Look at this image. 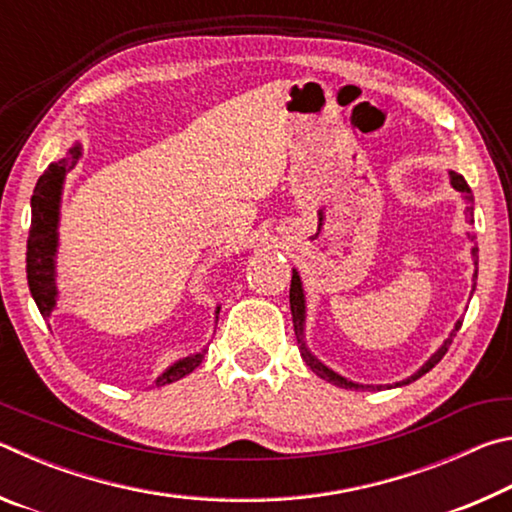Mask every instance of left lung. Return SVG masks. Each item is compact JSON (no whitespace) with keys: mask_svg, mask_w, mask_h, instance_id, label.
<instances>
[{"mask_svg":"<svg viewBox=\"0 0 512 512\" xmlns=\"http://www.w3.org/2000/svg\"><path fill=\"white\" fill-rule=\"evenodd\" d=\"M449 183H452V187L456 189V192H461L463 196H465V201L467 203H472V192H470V185L465 183V178L461 176V173H456V171H449ZM465 219L470 221V223H474V207L472 205H467L465 207ZM470 237L472 241H474V235H467ZM472 259H474V280H476V273H479V248H472ZM476 287V284H474ZM474 287H472V291H474ZM289 302H291V316H293V329H296V339H298V348H300V357L305 359V363L307 366L316 372V375L320 377V379H325V381H329V384H334V386H341V388H372V391H381V388L384 386H363V384H354V381H350V379H345V377H341L339 372H334L332 368H327L323 361H318L314 354L309 352V348H307V343H305V316H307V307H305V291H302V282H300V275H298V271L296 268H293V277H291V291H289ZM461 325H463V320H456V325H454V329H452V334H449V339L440 345V348L431 354V359L424 363V366L415 372V375H411L409 379H404V381H397L395 386H404V384H411V381H415V379H420L422 375H427V372L436 366V363L445 357V352H447V348L449 345H452V339L456 336V332L458 329H461ZM391 388V386H388Z\"/></svg>","mask_w":512,"mask_h":512,"instance_id":"8db88e82","label":"left lung"}]
</instances>
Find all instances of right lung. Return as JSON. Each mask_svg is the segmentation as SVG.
Wrapping results in <instances>:
<instances>
[{"mask_svg":"<svg viewBox=\"0 0 512 512\" xmlns=\"http://www.w3.org/2000/svg\"><path fill=\"white\" fill-rule=\"evenodd\" d=\"M81 158V144H74L69 155L58 162H51L47 171L38 178V185L31 196V230L27 241V280L31 296L36 300L40 314L49 318L56 307L58 289H56V250H58V219H60V194L69 171L76 167ZM219 318V307H216ZM205 357L203 352L189 354L185 359L162 372L155 379V386L171 384V381L183 379L194 368L201 366Z\"/></svg>","mask_w":512,"mask_h":512,"instance_id":"right-lung-1","label":"right lung"}]
</instances>
